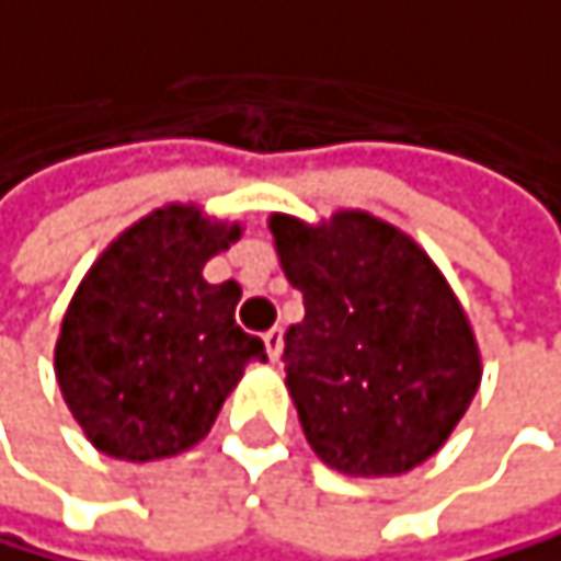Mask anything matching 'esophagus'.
<instances>
[{
	"instance_id": "obj_1",
	"label": "esophagus",
	"mask_w": 561,
	"mask_h": 561,
	"mask_svg": "<svg viewBox=\"0 0 561 561\" xmlns=\"http://www.w3.org/2000/svg\"><path fill=\"white\" fill-rule=\"evenodd\" d=\"M265 352H268L272 362H275L278 355H283V328H272V331L265 334Z\"/></svg>"
}]
</instances>
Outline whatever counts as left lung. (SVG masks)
I'll return each mask as SVG.
<instances>
[{
    "instance_id": "1",
    "label": "left lung",
    "mask_w": 561,
    "mask_h": 561,
    "mask_svg": "<svg viewBox=\"0 0 561 561\" xmlns=\"http://www.w3.org/2000/svg\"><path fill=\"white\" fill-rule=\"evenodd\" d=\"M307 317L286 331V386L320 462L400 476L427 462L479 389V348L445 275L403 230L344 209L272 217Z\"/></svg>"
}]
</instances>
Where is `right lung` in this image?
Listing matches in <instances>:
<instances>
[{
  "instance_id": "right-lung-1",
  "label": "right lung",
  "mask_w": 561,
  "mask_h": 561,
  "mask_svg": "<svg viewBox=\"0 0 561 561\" xmlns=\"http://www.w3.org/2000/svg\"><path fill=\"white\" fill-rule=\"evenodd\" d=\"M241 238L196 206H164L103 251L71 296L54 348L61 397L85 438L123 462L203 442L265 344L233 323L238 283L203 265Z\"/></svg>"
}]
</instances>
